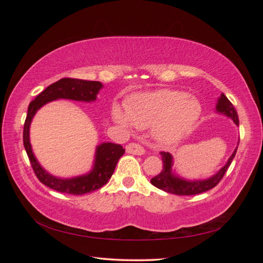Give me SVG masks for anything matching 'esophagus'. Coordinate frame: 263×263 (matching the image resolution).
<instances>
[{
	"label": "esophagus",
	"mask_w": 263,
	"mask_h": 263,
	"mask_svg": "<svg viewBox=\"0 0 263 263\" xmlns=\"http://www.w3.org/2000/svg\"><path fill=\"white\" fill-rule=\"evenodd\" d=\"M126 151L128 154H132V155H137V156H141L144 155L146 151L145 149L142 148L140 145L138 144H134V142H132V144H128L126 146Z\"/></svg>",
	"instance_id": "34e87169"
}]
</instances>
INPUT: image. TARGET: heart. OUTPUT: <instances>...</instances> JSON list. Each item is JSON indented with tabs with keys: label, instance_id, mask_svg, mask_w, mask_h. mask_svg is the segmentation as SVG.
Wrapping results in <instances>:
<instances>
[{
	"label": "heart",
	"instance_id": "obj_1",
	"mask_svg": "<svg viewBox=\"0 0 263 263\" xmlns=\"http://www.w3.org/2000/svg\"><path fill=\"white\" fill-rule=\"evenodd\" d=\"M203 107L196 98L178 90H157L137 94L127 108L116 105L114 121L126 129L150 128L161 145L177 144L200 121Z\"/></svg>",
	"mask_w": 263,
	"mask_h": 263
}]
</instances>
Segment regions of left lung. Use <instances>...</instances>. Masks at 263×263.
Returning a JSON list of instances; mask_svg holds the SVG:
<instances>
[{"mask_svg": "<svg viewBox=\"0 0 263 263\" xmlns=\"http://www.w3.org/2000/svg\"><path fill=\"white\" fill-rule=\"evenodd\" d=\"M215 108H216V112L218 114L229 117L230 119H233V122L237 126L239 125V119H238L236 109L232 103H230V101L226 98V95L224 93L220 94V97L218 98L216 103V107ZM238 145H239V140H238V144L236 149L234 150V153L229 157L226 164L222 166V168H220L216 173L214 174V176L208 179H202V180L200 179L189 180V179L180 177L179 174H177L172 169L173 166L172 155L169 153H161L160 155L162 157L163 168H162V171L159 173L158 176H156L155 178L150 180L151 184L164 191V192L176 194V195H195V194L206 192V191L216 186L219 183V181L222 179V177H224L228 166L230 165V163H232L233 159L236 156Z\"/></svg>", "mask_w": 263, "mask_h": 263, "instance_id": "8db88e82", "label": "left lung"}]
</instances>
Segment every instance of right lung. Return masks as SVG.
<instances>
[{
	"label": "right lung",
	"instance_id": "obj_1",
	"mask_svg": "<svg viewBox=\"0 0 263 263\" xmlns=\"http://www.w3.org/2000/svg\"><path fill=\"white\" fill-rule=\"evenodd\" d=\"M102 87L103 84L99 81L63 78L47 86L41 94L37 95L34 101L29 103L23 132L24 147H25L36 177L46 186L61 193L82 195L93 192V191L105 185L114 173L119 158L125 153V149L121 145L113 144V142H102L95 148L94 162L89 172L73 178H59L45 170L42 164L38 162L33 153L29 139L31 121H33L37 110L46 105L47 103L60 99L86 103L94 102L97 101L98 94Z\"/></svg>",
	"mask_w": 263,
	"mask_h": 263
}]
</instances>
